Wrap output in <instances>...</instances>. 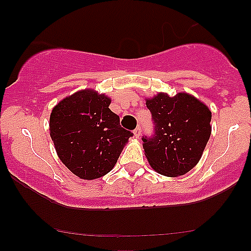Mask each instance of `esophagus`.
<instances>
[{"label":"esophagus","mask_w":251,"mask_h":251,"mask_svg":"<svg viewBox=\"0 0 251 251\" xmlns=\"http://www.w3.org/2000/svg\"><path fill=\"white\" fill-rule=\"evenodd\" d=\"M133 134L135 138H139L140 135H142V127H139V126H138V127L133 131Z\"/></svg>","instance_id":"obj_1"}]
</instances>
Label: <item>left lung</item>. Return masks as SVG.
Here are the masks:
<instances>
[{
  "mask_svg": "<svg viewBox=\"0 0 251 251\" xmlns=\"http://www.w3.org/2000/svg\"><path fill=\"white\" fill-rule=\"evenodd\" d=\"M154 133L142 138L150 165L158 174L178 177L200 162L211 134V112L195 97L159 93L146 100Z\"/></svg>",
  "mask_w": 251,
  "mask_h": 251,
  "instance_id": "1",
  "label": "left lung"
}]
</instances>
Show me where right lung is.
Instances as JSON below:
<instances>
[{
    "mask_svg": "<svg viewBox=\"0 0 251 251\" xmlns=\"http://www.w3.org/2000/svg\"><path fill=\"white\" fill-rule=\"evenodd\" d=\"M111 99L83 89L61 100L50 113V131L60 160L81 179H96L116 165L133 133L108 108Z\"/></svg>",
    "mask_w": 251,
    "mask_h": 251,
    "instance_id": "right-lung-1",
    "label": "right lung"
}]
</instances>
